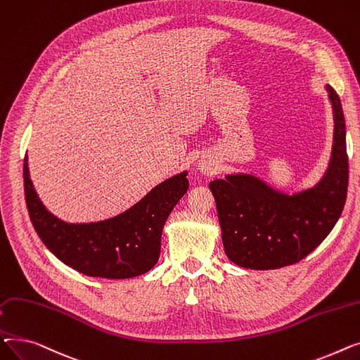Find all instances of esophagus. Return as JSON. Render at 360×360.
<instances>
[{"label": "esophagus", "mask_w": 360, "mask_h": 360, "mask_svg": "<svg viewBox=\"0 0 360 360\" xmlns=\"http://www.w3.org/2000/svg\"><path fill=\"white\" fill-rule=\"evenodd\" d=\"M199 167H200L202 173H212V167H210V165L206 164V162H202Z\"/></svg>", "instance_id": "34e87169"}]
</instances>
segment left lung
I'll list each match as a JSON object with an SVG mask.
<instances>
[{
    "label": "left lung",
    "mask_w": 360,
    "mask_h": 360,
    "mask_svg": "<svg viewBox=\"0 0 360 360\" xmlns=\"http://www.w3.org/2000/svg\"><path fill=\"white\" fill-rule=\"evenodd\" d=\"M334 112V143L328 170L314 188L283 195L248 176L209 183L226 256L236 264L269 270L301 262L339 221L347 196L346 124L339 96L327 86Z\"/></svg>",
    "instance_id": "8db88e82"
}]
</instances>
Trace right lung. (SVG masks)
Segmentation results:
<instances>
[{
    "mask_svg": "<svg viewBox=\"0 0 360 360\" xmlns=\"http://www.w3.org/2000/svg\"><path fill=\"white\" fill-rule=\"evenodd\" d=\"M187 173L153 188L122 215L96 224H67L39 200L25 158V196L40 240L74 270L93 278L128 279L151 270L160 257L164 224L188 188Z\"/></svg>",
    "mask_w": 360,
    "mask_h": 360,
    "instance_id": "1",
    "label": "right lung"
}]
</instances>
